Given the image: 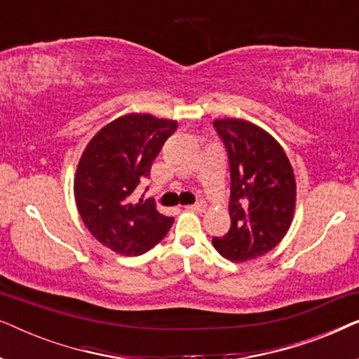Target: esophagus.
<instances>
[{
    "label": "esophagus",
    "mask_w": 359,
    "mask_h": 359,
    "mask_svg": "<svg viewBox=\"0 0 359 359\" xmlns=\"http://www.w3.org/2000/svg\"><path fill=\"white\" fill-rule=\"evenodd\" d=\"M186 209L188 210H196V212H203L205 209L203 203H196V204H191V205H186Z\"/></svg>",
    "instance_id": "obj_1"
}]
</instances>
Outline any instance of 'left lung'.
Masks as SVG:
<instances>
[{"instance_id": "1", "label": "left lung", "mask_w": 359, "mask_h": 359, "mask_svg": "<svg viewBox=\"0 0 359 359\" xmlns=\"http://www.w3.org/2000/svg\"><path fill=\"white\" fill-rule=\"evenodd\" d=\"M230 165V230L212 238L224 258L233 263L263 257L291 227L297 186L286 151L253 122L224 117L214 121Z\"/></svg>"}]
</instances>
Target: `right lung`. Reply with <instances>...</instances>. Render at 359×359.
Instances as JSON below:
<instances>
[{
    "mask_svg": "<svg viewBox=\"0 0 359 359\" xmlns=\"http://www.w3.org/2000/svg\"><path fill=\"white\" fill-rule=\"evenodd\" d=\"M176 129L173 119L129 112L101 127L83 150L73 178L78 214L93 237L112 252L139 257L173 224L154 203H132L130 194Z\"/></svg>",
    "mask_w": 359,
    "mask_h": 359,
    "instance_id": "add662e5",
    "label": "right lung"
}]
</instances>
